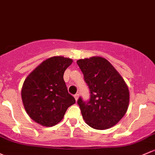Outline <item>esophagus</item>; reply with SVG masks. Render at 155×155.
Returning a JSON list of instances; mask_svg holds the SVG:
<instances>
[{
  "mask_svg": "<svg viewBox=\"0 0 155 155\" xmlns=\"http://www.w3.org/2000/svg\"><path fill=\"white\" fill-rule=\"evenodd\" d=\"M74 98H75V99H76V101H77L78 99H79V94H75V95H74Z\"/></svg>",
  "mask_w": 155,
  "mask_h": 155,
  "instance_id": "obj_1",
  "label": "esophagus"
}]
</instances>
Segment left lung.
Masks as SVG:
<instances>
[{
  "label": "left lung",
  "mask_w": 155,
  "mask_h": 155,
  "mask_svg": "<svg viewBox=\"0 0 155 155\" xmlns=\"http://www.w3.org/2000/svg\"><path fill=\"white\" fill-rule=\"evenodd\" d=\"M90 89L88 102L77 103L85 123L91 128L105 130L118 123L129 105V91L120 74L107 59L92 56L76 61Z\"/></svg>",
  "instance_id": "8db88e82"
}]
</instances>
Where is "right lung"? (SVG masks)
I'll return each instance as SVG.
<instances>
[{"mask_svg": "<svg viewBox=\"0 0 155 155\" xmlns=\"http://www.w3.org/2000/svg\"><path fill=\"white\" fill-rule=\"evenodd\" d=\"M72 58L53 56L42 61L24 80L21 99L26 112L35 123L51 127L62 120L67 109L76 102L63 79Z\"/></svg>", "mask_w": 155, "mask_h": 155, "instance_id": "1", "label": "right lung"}]
</instances>
